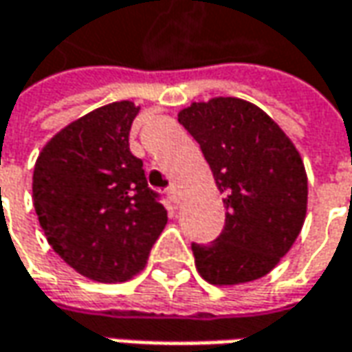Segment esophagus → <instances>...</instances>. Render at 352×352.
<instances>
[{
    "label": "esophagus",
    "mask_w": 352,
    "mask_h": 352,
    "mask_svg": "<svg viewBox=\"0 0 352 352\" xmlns=\"http://www.w3.org/2000/svg\"><path fill=\"white\" fill-rule=\"evenodd\" d=\"M168 199L174 204V206H178L180 204V192L176 190V186H172L168 190Z\"/></svg>",
    "instance_id": "34e87169"
}]
</instances>
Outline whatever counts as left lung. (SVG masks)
Segmentation results:
<instances>
[{"mask_svg":"<svg viewBox=\"0 0 352 352\" xmlns=\"http://www.w3.org/2000/svg\"><path fill=\"white\" fill-rule=\"evenodd\" d=\"M178 121L199 142L227 208L221 235L210 245L192 243L197 272L215 286L263 278L304 225L302 156L261 107L239 98L192 103Z\"/></svg>","mask_w":352,"mask_h":352,"instance_id":"8db88e82","label":"left lung"}]
</instances>
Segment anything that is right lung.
<instances>
[{
	"label": "right lung",
	"instance_id": "obj_1",
	"mask_svg": "<svg viewBox=\"0 0 352 352\" xmlns=\"http://www.w3.org/2000/svg\"><path fill=\"white\" fill-rule=\"evenodd\" d=\"M137 113L133 102L98 107L58 131L34 164L33 206L48 245L103 284L139 274L168 221L129 151Z\"/></svg>",
	"mask_w": 352,
	"mask_h": 352
}]
</instances>
